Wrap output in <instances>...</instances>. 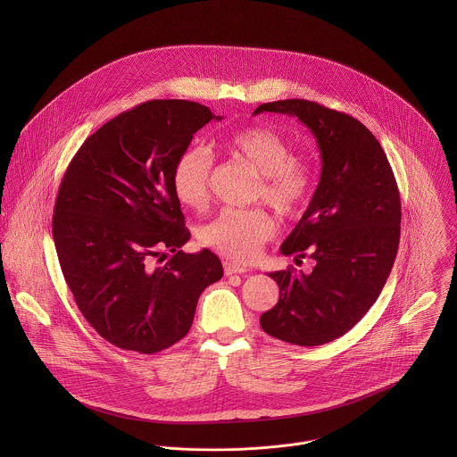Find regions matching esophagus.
<instances>
[{
	"label": "esophagus",
	"mask_w": 457,
	"mask_h": 457,
	"mask_svg": "<svg viewBox=\"0 0 457 457\" xmlns=\"http://www.w3.org/2000/svg\"><path fill=\"white\" fill-rule=\"evenodd\" d=\"M223 267H225V274H245L248 270L246 267H243L239 263H234V262H225Z\"/></svg>",
	"instance_id": "obj_1"
}]
</instances>
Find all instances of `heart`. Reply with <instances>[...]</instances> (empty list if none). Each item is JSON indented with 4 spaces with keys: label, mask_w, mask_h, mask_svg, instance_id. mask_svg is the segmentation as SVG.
Instances as JSON below:
<instances>
[{
    "label": "heart",
    "mask_w": 457,
    "mask_h": 457,
    "mask_svg": "<svg viewBox=\"0 0 457 457\" xmlns=\"http://www.w3.org/2000/svg\"><path fill=\"white\" fill-rule=\"evenodd\" d=\"M225 151L252 167L259 178L257 196H262L283 216L297 214L312 192L310 167L292 158L288 142L267 127L236 131L223 142ZM211 153L202 145L185 149L172 170L174 192L181 204L198 209L209 198ZM276 223L263 209H223L200 230L202 245L237 262L261 255L272 237Z\"/></svg>",
    "instance_id": "b5f03b06"
}]
</instances>
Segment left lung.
<instances>
[{
  "instance_id": "left-lung-1",
  "label": "left lung",
  "mask_w": 457,
  "mask_h": 457,
  "mask_svg": "<svg viewBox=\"0 0 457 457\" xmlns=\"http://www.w3.org/2000/svg\"><path fill=\"white\" fill-rule=\"evenodd\" d=\"M261 112L297 118L315 135L322 158L313 198L279 248L317 263L310 274H269L279 299L261 326L292 345H324L368 313L391 274L401 230L397 185L380 142L355 118L295 98L262 104L253 114Z\"/></svg>"
}]
</instances>
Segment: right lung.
<instances>
[{
    "instance_id": "obj_1",
    "label": "right lung",
    "mask_w": 457,
    "mask_h": 457,
    "mask_svg": "<svg viewBox=\"0 0 457 457\" xmlns=\"http://www.w3.org/2000/svg\"><path fill=\"white\" fill-rule=\"evenodd\" d=\"M211 120L221 118L196 102H145L89 135L66 169L53 216L60 265L87 324L118 348L156 353L183 339L200 294L223 276L211 250H181L190 230L172 185Z\"/></svg>"
}]
</instances>
